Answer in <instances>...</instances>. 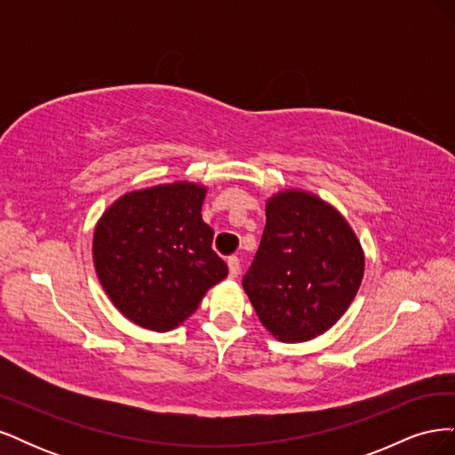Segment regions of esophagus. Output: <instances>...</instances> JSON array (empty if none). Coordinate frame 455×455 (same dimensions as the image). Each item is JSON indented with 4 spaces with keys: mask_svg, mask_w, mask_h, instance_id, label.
Returning a JSON list of instances; mask_svg holds the SVG:
<instances>
[{
    "mask_svg": "<svg viewBox=\"0 0 455 455\" xmlns=\"http://www.w3.org/2000/svg\"><path fill=\"white\" fill-rule=\"evenodd\" d=\"M228 269H229V279H235L241 271V261L237 256H231L228 259Z\"/></svg>",
    "mask_w": 455,
    "mask_h": 455,
    "instance_id": "obj_1",
    "label": "esophagus"
}]
</instances>
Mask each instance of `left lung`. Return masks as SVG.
Instances as JSON below:
<instances>
[{
  "instance_id": "1",
  "label": "left lung",
  "mask_w": 455,
  "mask_h": 455,
  "mask_svg": "<svg viewBox=\"0 0 455 455\" xmlns=\"http://www.w3.org/2000/svg\"><path fill=\"white\" fill-rule=\"evenodd\" d=\"M364 277V251L343 214L306 189L266 201V228L243 288L267 332L284 343L332 328Z\"/></svg>"
}]
</instances>
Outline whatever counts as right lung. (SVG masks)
Masks as SVG:
<instances>
[{
  "label": "right lung",
  "mask_w": 455,
  "mask_h": 455,
  "mask_svg": "<svg viewBox=\"0 0 455 455\" xmlns=\"http://www.w3.org/2000/svg\"><path fill=\"white\" fill-rule=\"evenodd\" d=\"M209 188L178 180L116 199L92 233V261L106 296L134 324L169 332L228 277L201 209Z\"/></svg>",
  "instance_id": "obj_1"
}]
</instances>
